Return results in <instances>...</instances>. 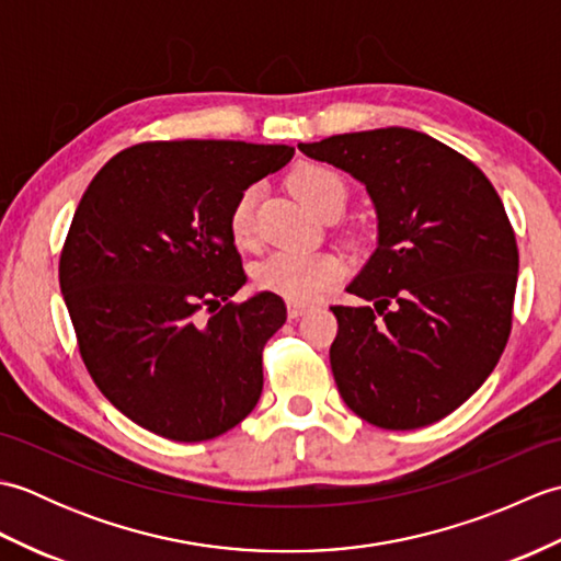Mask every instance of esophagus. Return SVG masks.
<instances>
[{
    "instance_id": "obj_1",
    "label": "esophagus",
    "mask_w": 561,
    "mask_h": 561,
    "mask_svg": "<svg viewBox=\"0 0 561 561\" xmlns=\"http://www.w3.org/2000/svg\"><path fill=\"white\" fill-rule=\"evenodd\" d=\"M306 311H308V304H301V301H289V304H287L289 318H299V316H304Z\"/></svg>"
}]
</instances>
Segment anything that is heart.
<instances>
[{"label": "heart", "mask_w": 561, "mask_h": 561, "mask_svg": "<svg viewBox=\"0 0 561 561\" xmlns=\"http://www.w3.org/2000/svg\"><path fill=\"white\" fill-rule=\"evenodd\" d=\"M289 185L304 205L318 217L330 207L347 202V185L342 178L318 163H304L289 175ZM255 205L257 193L253 187L236 199L229 217V229L238 245H250L255 238ZM342 265L337 257L328 253H294L279 250L272 253L255 267L253 277L260 289L274 291L289 301L316 299L332 282H337Z\"/></svg>", "instance_id": "heart-1"}]
</instances>
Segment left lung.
<instances>
[{
	"label": "left lung",
	"instance_id": "obj_1",
	"mask_svg": "<svg viewBox=\"0 0 561 561\" xmlns=\"http://www.w3.org/2000/svg\"><path fill=\"white\" fill-rule=\"evenodd\" d=\"M299 149L356 178L376 209V250L347 284L374 306H332L342 400L392 432L444 420L494 371L511 332L518 248L502 199L462 153L408 127Z\"/></svg>",
	"mask_w": 561,
	"mask_h": 561
}]
</instances>
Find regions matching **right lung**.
<instances>
[{"instance_id": "1", "label": "right lung", "mask_w": 561, "mask_h": 561, "mask_svg": "<svg viewBox=\"0 0 561 561\" xmlns=\"http://www.w3.org/2000/svg\"><path fill=\"white\" fill-rule=\"evenodd\" d=\"M291 157L287 145L147 141L89 183L59 289L93 383L135 424L195 444L253 412L287 306L272 291L229 301L248 282L229 217Z\"/></svg>"}]
</instances>
